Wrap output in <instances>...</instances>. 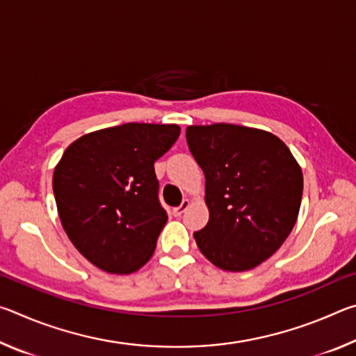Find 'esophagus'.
I'll return each mask as SVG.
<instances>
[{
    "label": "esophagus",
    "mask_w": 356,
    "mask_h": 356,
    "mask_svg": "<svg viewBox=\"0 0 356 356\" xmlns=\"http://www.w3.org/2000/svg\"><path fill=\"white\" fill-rule=\"evenodd\" d=\"M190 206H191V202H190L188 200H184V201H182V204H180L179 207H176V209L172 210L174 216H182V215L186 212V210L190 209Z\"/></svg>",
    "instance_id": "34e87169"
}]
</instances>
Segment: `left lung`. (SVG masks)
Returning a JSON list of instances; mask_svg holds the SVG:
<instances>
[{
    "label": "left lung",
    "instance_id": "8db88e82",
    "mask_svg": "<svg viewBox=\"0 0 356 356\" xmlns=\"http://www.w3.org/2000/svg\"><path fill=\"white\" fill-rule=\"evenodd\" d=\"M186 143L206 176L207 226L193 234L225 272L273 256L297 222L303 172L278 136L234 124L188 125Z\"/></svg>",
    "mask_w": 356,
    "mask_h": 356
}]
</instances>
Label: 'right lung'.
Listing matches in <instances>:
<instances>
[{
  "mask_svg": "<svg viewBox=\"0 0 356 356\" xmlns=\"http://www.w3.org/2000/svg\"><path fill=\"white\" fill-rule=\"evenodd\" d=\"M179 135L177 124L130 122L83 135L64 150L53 171L58 215L97 268L129 275L152 257L168 221L154 163Z\"/></svg>",
  "mask_w": 356,
  "mask_h": 356,
  "instance_id": "obj_1",
  "label": "right lung"
}]
</instances>
